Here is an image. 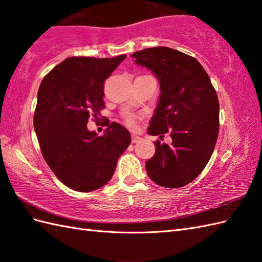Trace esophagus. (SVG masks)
Segmentation results:
<instances>
[{
  "label": "esophagus",
  "instance_id": "34e87169",
  "mask_svg": "<svg viewBox=\"0 0 262 262\" xmlns=\"http://www.w3.org/2000/svg\"><path fill=\"white\" fill-rule=\"evenodd\" d=\"M140 141H141V137H138V136H136V135H133V136H132V143H133V144L138 143Z\"/></svg>",
  "mask_w": 262,
  "mask_h": 262
}]
</instances>
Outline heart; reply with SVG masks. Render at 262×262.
I'll list each match as a JSON object with an SVG mask.
<instances>
[{"label":"heart","instance_id":"1","mask_svg":"<svg viewBox=\"0 0 262 262\" xmlns=\"http://www.w3.org/2000/svg\"><path fill=\"white\" fill-rule=\"evenodd\" d=\"M124 120L126 122V125L130 128H135L136 127V118L133 115L129 114H126L124 116Z\"/></svg>","mask_w":262,"mask_h":262}]
</instances>
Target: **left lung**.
<instances>
[{
	"label": "left lung",
	"instance_id": "obj_1",
	"mask_svg": "<svg viewBox=\"0 0 262 262\" xmlns=\"http://www.w3.org/2000/svg\"><path fill=\"white\" fill-rule=\"evenodd\" d=\"M136 63L158 76L161 97L148 127L155 141L154 157L145 166L157 185L180 188L202 173L214 152L220 130V102L207 72L196 58L169 47L146 48L133 54Z\"/></svg>",
	"mask_w": 262,
	"mask_h": 262
}]
</instances>
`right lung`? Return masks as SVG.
<instances>
[{"instance_id":"add662e5","label":"right lung","mask_w":262,"mask_h":262,"mask_svg":"<svg viewBox=\"0 0 262 262\" xmlns=\"http://www.w3.org/2000/svg\"><path fill=\"white\" fill-rule=\"evenodd\" d=\"M126 55L113 58L74 56L55 66L38 91L33 126L41 154L65 186L89 192L107 183L130 144L124 126L104 120V81ZM103 120V137L87 130L88 118Z\"/></svg>"}]
</instances>
